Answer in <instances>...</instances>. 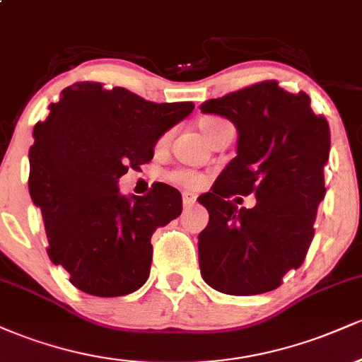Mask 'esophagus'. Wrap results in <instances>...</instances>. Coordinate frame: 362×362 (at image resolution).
I'll list each match as a JSON object with an SVG mask.
<instances>
[{"label": "esophagus", "instance_id": "obj_1", "mask_svg": "<svg viewBox=\"0 0 362 362\" xmlns=\"http://www.w3.org/2000/svg\"><path fill=\"white\" fill-rule=\"evenodd\" d=\"M195 202V195L190 192H184V204L185 206H192Z\"/></svg>", "mask_w": 362, "mask_h": 362}]
</instances>
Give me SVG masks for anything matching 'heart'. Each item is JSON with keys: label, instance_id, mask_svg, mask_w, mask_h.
Listing matches in <instances>:
<instances>
[{"label": "heart", "instance_id": "heart-1", "mask_svg": "<svg viewBox=\"0 0 362 362\" xmlns=\"http://www.w3.org/2000/svg\"><path fill=\"white\" fill-rule=\"evenodd\" d=\"M224 120L219 117H202L199 120V129H201V132L206 136V138H209V136L213 134L216 129L221 126ZM168 141H170V132L161 136L160 141H158L156 148L158 149L165 148L168 144ZM168 178L173 182V184L187 187V189H195V187L202 184V175L192 172V170H175V172L170 173Z\"/></svg>", "mask_w": 362, "mask_h": 362}]
</instances>
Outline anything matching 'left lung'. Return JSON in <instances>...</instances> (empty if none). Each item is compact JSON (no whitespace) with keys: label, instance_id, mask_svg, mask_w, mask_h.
Wrapping results in <instances>:
<instances>
[{"label":"left lung","instance_id":"obj_1","mask_svg":"<svg viewBox=\"0 0 362 362\" xmlns=\"http://www.w3.org/2000/svg\"><path fill=\"white\" fill-rule=\"evenodd\" d=\"M201 110L238 129V155L199 197L209 211L199 235L202 279L233 296L267 293L306 259L325 197L330 127L305 91L289 93L276 80L207 100ZM236 193H255L257 204L238 210L227 201Z\"/></svg>","mask_w":362,"mask_h":362}]
</instances>
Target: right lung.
<instances>
[{
    "label": "right lung",
    "instance_id": "right-lung-1",
    "mask_svg": "<svg viewBox=\"0 0 362 362\" xmlns=\"http://www.w3.org/2000/svg\"><path fill=\"white\" fill-rule=\"evenodd\" d=\"M49 110L28 151V190L42 213L49 259L91 296L134 293L149 277L151 236L180 216L182 195L155 184L127 199L117 180L151 160L160 136L194 103H155L120 86L80 81Z\"/></svg>",
    "mask_w": 362,
    "mask_h": 362
}]
</instances>
